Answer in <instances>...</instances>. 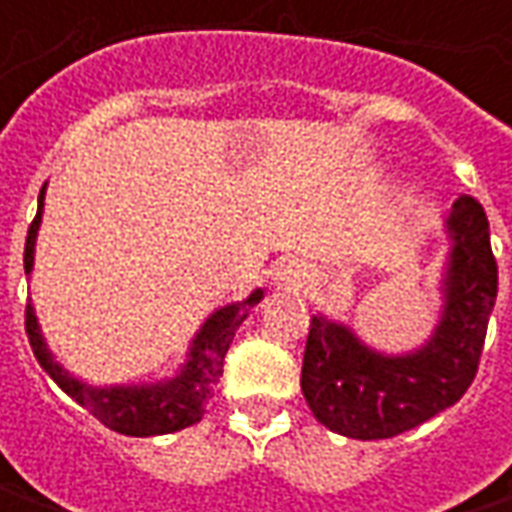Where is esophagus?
Masks as SVG:
<instances>
[{"label": "esophagus", "instance_id": "obj_1", "mask_svg": "<svg viewBox=\"0 0 512 512\" xmlns=\"http://www.w3.org/2000/svg\"><path fill=\"white\" fill-rule=\"evenodd\" d=\"M274 285H277V290H285V293H301V290L310 285L307 263H301V260H285L277 268V274H274Z\"/></svg>", "mask_w": 512, "mask_h": 512}]
</instances>
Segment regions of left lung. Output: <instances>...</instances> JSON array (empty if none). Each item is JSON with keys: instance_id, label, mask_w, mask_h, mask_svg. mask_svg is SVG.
Masks as SVG:
<instances>
[{"instance_id": "8db88e82", "label": "left lung", "mask_w": 512, "mask_h": 512, "mask_svg": "<svg viewBox=\"0 0 512 512\" xmlns=\"http://www.w3.org/2000/svg\"><path fill=\"white\" fill-rule=\"evenodd\" d=\"M447 257L439 318L428 340L386 354L343 321L312 315L301 392L315 419L348 439H392L417 428L469 389L496 301V260L483 205L458 197L444 213Z\"/></svg>"}]
</instances>
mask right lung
Listing matches in <instances>:
<instances>
[{"mask_svg": "<svg viewBox=\"0 0 512 512\" xmlns=\"http://www.w3.org/2000/svg\"><path fill=\"white\" fill-rule=\"evenodd\" d=\"M43 205H46V183L40 189L38 216L29 224L27 246H24L27 277H32V268H35V246H38V230L43 222ZM260 301H263V290L255 288L244 301H230L219 310H213L191 337L186 359L175 370V376L158 378L150 384L95 386L73 376L71 370L62 367L57 356L51 354L49 343L40 332L32 301L27 304V334L32 354L49 373L51 381L79 406L87 408L93 417L101 419L106 428L126 433V436H164V433H175L200 422L222 376L224 354L233 343L238 326Z\"/></svg>", "mask_w": 512, "mask_h": 512, "instance_id": "add662e5", "label": "right lung"}]
</instances>
